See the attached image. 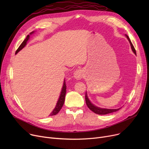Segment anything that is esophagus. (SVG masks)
<instances>
[{"label":"esophagus","instance_id":"34e87169","mask_svg":"<svg viewBox=\"0 0 149 149\" xmlns=\"http://www.w3.org/2000/svg\"><path fill=\"white\" fill-rule=\"evenodd\" d=\"M74 77L77 80L81 79L83 77V72L81 69H78L75 70L74 74Z\"/></svg>","mask_w":149,"mask_h":149}]
</instances>
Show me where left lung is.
Here are the masks:
<instances>
[{
  "label": "left lung",
  "mask_w": 149,
  "mask_h": 149,
  "mask_svg": "<svg viewBox=\"0 0 149 149\" xmlns=\"http://www.w3.org/2000/svg\"><path fill=\"white\" fill-rule=\"evenodd\" d=\"M126 36L127 39L130 42V46H131V48H132L133 52L135 53V55H136V50L134 48V45H133V44L132 43L129 36H127V35H126ZM85 100H86V103L88 107H89L90 110H91L92 112H93L97 114H98V115H106V114H108V113H112V112H114L118 111V110H120V109H121V108H119V109H102V108L97 107V106H94L93 104L91 103V102L89 101V100L88 97V95H87L86 93V95H85Z\"/></svg>",
  "instance_id": "left-lung-1"
}]
</instances>
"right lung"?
<instances>
[{
  "label": "right lung",
  "mask_w": 149,
  "mask_h": 149,
  "mask_svg": "<svg viewBox=\"0 0 149 149\" xmlns=\"http://www.w3.org/2000/svg\"><path fill=\"white\" fill-rule=\"evenodd\" d=\"M33 33H34V31H33L32 33H31L30 34H33ZM29 38V35H28L26 38L24 40H23V42L19 46V47L18 48V49H17V51H15V54H16L19 51H20L22 49H23V48H24V47L25 46V45H26V43H27V42ZM66 83H65V80L64 83H63V88H62L61 94H60L59 99H58L57 103L56 106V107L54 108V109L52 111V112L50 113L49 116L55 115L57 114L60 112V111L61 110L62 106H63V104H64L65 98V95H66Z\"/></svg>",
  "instance_id": "right-lung-1"
}]
</instances>
